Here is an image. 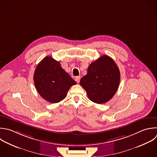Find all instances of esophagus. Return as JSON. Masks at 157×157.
<instances>
[{
  "label": "esophagus",
  "instance_id": "esophagus-1",
  "mask_svg": "<svg viewBox=\"0 0 157 157\" xmlns=\"http://www.w3.org/2000/svg\"><path fill=\"white\" fill-rule=\"evenodd\" d=\"M75 80L77 82V83H79L80 82V76H77L75 78Z\"/></svg>",
  "mask_w": 157,
  "mask_h": 157
}]
</instances>
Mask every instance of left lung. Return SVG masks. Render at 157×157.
Masks as SVG:
<instances>
[{
    "mask_svg": "<svg viewBox=\"0 0 157 157\" xmlns=\"http://www.w3.org/2000/svg\"><path fill=\"white\" fill-rule=\"evenodd\" d=\"M120 73L115 61L103 55L89 65L87 74L80 81L88 98L97 104L108 102L118 90Z\"/></svg>",
    "mask_w": 157,
    "mask_h": 157,
    "instance_id": "obj_1",
    "label": "left lung"
}]
</instances>
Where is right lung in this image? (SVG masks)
<instances>
[{"label":"right lung","instance_id":"1","mask_svg":"<svg viewBox=\"0 0 157 157\" xmlns=\"http://www.w3.org/2000/svg\"><path fill=\"white\" fill-rule=\"evenodd\" d=\"M34 82L39 94L51 103L63 100L71 86L77 83L61 67L60 63L51 56H46L39 63Z\"/></svg>","mask_w":157,"mask_h":157}]
</instances>
